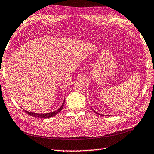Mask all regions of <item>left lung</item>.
<instances>
[{"label":"left lung","mask_w":154,"mask_h":154,"mask_svg":"<svg viewBox=\"0 0 154 154\" xmlns=\"http://www.w3.org/2000/svg\"><path fill=\"white\" fill-rule=\"evenodd\" d=\"M93 111H94V112L96 113V114H98V115H100V116H104V115H103V114L102 115V114H100V113H98V112H96V111L94 110V109H93Z\"/></svg>","instance_id":"obj_1"}]
</instances>
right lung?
Masks as SVG:
<instances>
[{
	"label": "right lung",
	"instance_id": "add662e5",
	"mask_svg": "<svg viewBox=\"0 0 154 154\" xmlns=\"http://www.w3.org/2000/svg\"><path fill=\"white\" fill-rule=\"evenodd\" d=\"M64 102H65V100H64L63 103H62V106L57 109V110L52 112H50V113H46V114H38V113L30 112H29L27 110H25V109H23L28 114H29L30 116H33V117H35V118H48L54 116H56V114H58V113L62 110V108H63Z\"/></svg>",
	"mask_w": 154,
	"mask_h": 154
}]
</instances>
